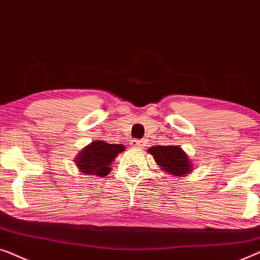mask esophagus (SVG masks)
Segmentation results:
<instances>
[{
	"mask_svg": "<svg viewBox=\"0 0 260 260\" xmlns=\"http://www.w3.org/2000/svg\"><path fill=\"white\" fill-rule=\"evenodd\" d=\"M131 146L134 148H144L146 146V141L145 140H138V139H135V140H132L131 141Z\"/></svg>",
	"mask_w": 260,
	"mask_h": 260,
	"instance_id": "obj_1",
	"label": "esophagus"
}]
</instances>
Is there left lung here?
<instances>
[{"label":"left lung","instance_id":"8db88e82","mask_svg":"<svg viewBox=\"0 0 260 260\" xmlns=\"http://www.w3.org/2000/svg\"><path fill=\"white\" fill-rule=\"evenodd\" d=\"M162 172L175 177H186L191 173L192 164L187 154L178 146H153L148 149Z\"/></svg>","mask_w":260,"mask_h":260}]
</instances>
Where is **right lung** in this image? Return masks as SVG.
<instances>
[{
    "mask_svg": "<svg viewBox=\"0 0 260 260\" xmlns=\"http://www.w3.org/2000/svg\"><path fill=\"white\" fill-rule=\"evenodd\" d=\"M125 151L122 144H108L96 140L86 146L75 158V165L79 171L87 175L106 177L112 168V161L115 156Z\"/></svg>",
    "mask_w": 260,
    "mask_h": 260,
    "instance_id": "1",
    "label": "right lung"
}]
</instances>
